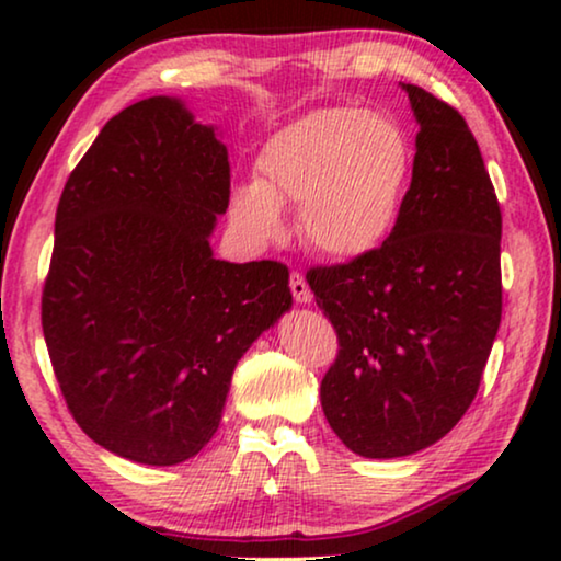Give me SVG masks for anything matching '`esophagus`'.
<instances>
[{
  "label": "esophagus",
  "instance_id": "1",
  "mask_svg": "<svg viewBox=\"0 0 561 561\" xmlns=\"http://www.w3.org/2000/svg\"><path fill=\"white\" fill-rule=\"evenodd\" d=\"M290 294H294L296 304H311V288L301 273H290Z\"/></svg>",
  "mask_w": 561,
  "mask_h": 561
}]
</instances>
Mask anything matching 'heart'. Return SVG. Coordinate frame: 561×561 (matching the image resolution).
Wrapping results in <instances>:
<instances>
[{"label": "heart", "mask_w": 561, "mask_h": 561, "mask_svg": "<svg viewBox=\"0 0 561 561\" xmlns=\"http://www.w3.org/2000/svg\"><path fill=\"white\" fill-rule=\"evenodd\" d=\"M413 150L393 117L359 106H321L267 137L255 181L232 191L229 214L257 242L286 229L280 206H298V232L319 255L357 260L393 234L411 186Z\"/></svg>", "instance_id": "b5f03b06"}]
</instances>
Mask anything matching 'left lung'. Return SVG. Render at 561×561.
<instances>
[{
	"label": "left lung",
	"instance_id": "8db88e82",
	"mask_svg": "<svg viewBox=\"0 0 561 561\" xmlns=\"http://www.w3.org/2000/svg\"><path fill=\"white\" fill-rule=\"evenodd\" d=\"M401 87L419 135L393 234L306 273L340 342L321 409L344 447L370 459L451 432L478 396L503 311V219L478 140L455 106Z\"/></svg>",
	"mask_w": 561,
	"mask_h": 561
}]
</instances>
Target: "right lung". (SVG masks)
I'll return each mask as SVG.
<instances>
[{
    "instance_id": "right-lung-1",
    "label": "right lung",
    "mask_w": 561,
    "mask_h": 561,
    "mask_svg": "<svg viewBox=\"0 0 561 561\" xmlns=\"http://www.w3.org/2000/svg\"><path fill=\"white\" fill-rule=\"evenodd\" d=\"M227 206V148L171 96L106 122L60 194L43 288L53 373L83 434L133 462L198 455L240 357L294 304L283 263L214 257Z\"/></svg>"
}]
</instances>
